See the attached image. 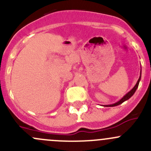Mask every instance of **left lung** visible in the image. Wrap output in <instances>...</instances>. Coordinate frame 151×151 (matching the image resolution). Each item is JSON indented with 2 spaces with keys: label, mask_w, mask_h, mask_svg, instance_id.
<instances>
[{
  "label": "left lung",
  "mask_w": 151,
  "mask_h": 151,
  "mask_svg": "<svg viewBox=\"0 0 151 151\" xmlns=\"http://www.w3.org/2000/svg\"><path fill=\"white\" fill-rule=\"evenodd\" d=\"M141 73H142V70H140V76H139V80H137V82L136 85H134V88H132V89L131 90V91H129V92H128L127 93H126V95H125L124 96H123V98L121 99V100H120V101H118V102L115 103V104H109V105H105L104 106H118V105H119V104H122V103H123V102H124L125 101H127L128 99H130L131 97H132V96H133L134 94L135 91H137V89L138 86H139V81H140V80H141Z\"/></svg>",
  "instance_id": "8db88e82"
}]
</instances>
